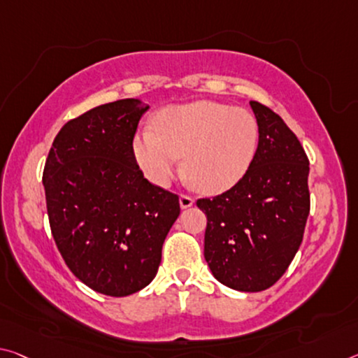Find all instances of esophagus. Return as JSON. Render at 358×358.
I'll return each instance as SVG.
<instances>
[{
	"label": "esophagus",
	"mask_w": 358,
	"mask_h": 358,
	"mask_svg": "<svg viewBox=\"0 0 358 358\" xmlns=\"http://www.w3.org/2000/svg\"><path fill=\"white\" fill-rule=\"evenodd\" d=\"M192 203H194V199H192L191 196H188V194H181L180 196V206H181V208H189Z\"/></svg>",
	"instance_id": "obj_1"
}]
</instances>
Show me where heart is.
<instances>
[{"label": "heart", "mask_w": 358, "mask_h": 358, "mask_svg": "<svg viewBox=\"0 0 358 358\" xmlns=\"http://www.w3.org/2000/svg\"><path fill=\"white\" fill-rule=\"evenodd\" d=\"M258 138L252 113L201 100L164 110L156 130L135 135L134 155L146 177L159 186L173 180L183 156L181 169L192 188L217 194L243 178L257 155Z\"/></svg>", "instance_id": "1"}]
</instances>
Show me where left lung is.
Masks as SVG:
<instances>
[{"instance_id": "8db88e82", "label": "left lung", "mask_w": 358, "mask_h": 358, "mask_svg": "<svg viewBox=\"0 0 358 358\" xmlns=\"http://www.w3.org/2000/svg\"><path fill=\"white\" fill-rule=\"evenodd\" d=\"M250 106L259 130L250 169L231 189L196 203L207 215L203 257L215 279L239 292H263L303 242L309 159L279 115L259 101Z\"/></svg>"}]
</instances>
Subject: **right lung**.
Returning <instances> with one entry per match:
<instances>
[{
  "label": "right lung",
  "instance_id": "right-lung-1",
  "mask_svg": "<svg viewBox=\"0 0 358 358\" xmlns=\"http://www.w3.org/2000/svg\"><path fill=\"white\" fill-rule=\"evenodd\" d=\"M148 105L124 99L68 121L43 185L50 231L70 271L94 292L127 296L155 279L178 196L151 185L134 155Z\"/></svg>",
  "mask_w": 358,
  "mask_h": 358
}]
</instances>
